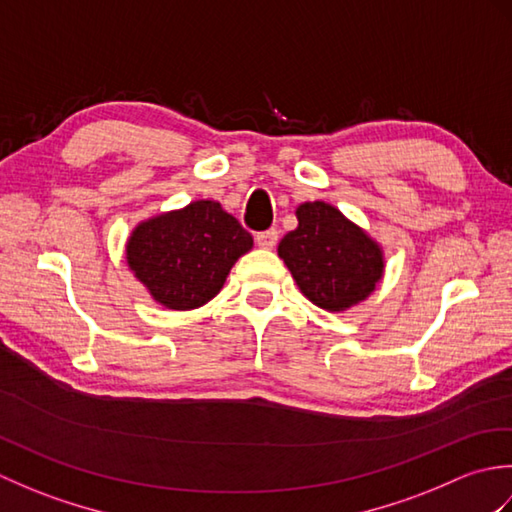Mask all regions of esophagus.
<instances>
[{"label": "esophagus", "instance_id": "1", "mask_svg": "<svg viewBox=\"0 0 512 512\" xmlns=\"http://www.w3.org/2000/svg\"><path fill=\"white\" fill-rule=\"evenodd\" d=\"M255 242L259 248H275L277 244V231L275 228H268V231H262L255 235Z\"/></svg>", "mask_w": 512, "mask_h": 512}]
</instances>
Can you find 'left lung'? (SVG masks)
Wrapping results in <instances>:
<instances>
[{
    "label": "left lung",
    "instance_id": "left-lung-1",
    "mask_svg": "<svg viewBox=\"0 0 512 512\" xmlns=\"http://www.w3.org/2000/svg\"><path fill=\"white\" fill-rule=\"evenodd\" d=\"M295 213L299 224L277 253L301 295L328 312H345L372 295L385 273L376 239L328 202H303Z\"/></svg>",
    "mask_w": 512,
    "mask_h": 512
}]
</instances>
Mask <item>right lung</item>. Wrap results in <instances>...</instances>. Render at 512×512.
Listing matches in <instances>:
<instances>
[{
  "label": "right lung",
  "mask_w": 512,
  "mask_h": 512,
  "mask_svg": "<svg viewBox=\"0 0 512 512\" xmlns=\"http://www.w3.org/2000/svg\"><path fill=\"white\" fill-rule=\"evenodd\" d=\"M253 248V235L215 200L140 222L127 239V266L156 303L195 310L222 290L231 268Z\"/></svg>",
  "instance_id": "right-lung-1"
}]
</instances>
